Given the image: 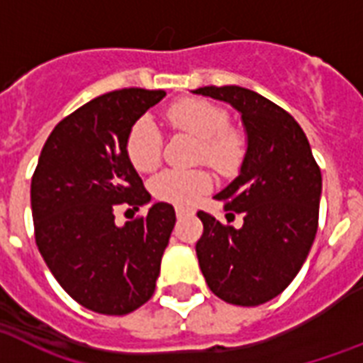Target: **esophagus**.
Instances as JSON below:
<instances>
[{"label": "esophagus", "mask_w": 363, "mask_h": 363, "mask_svg": "<svg viewBox=\"0 0 363 363\" xmlns=\"http://www.w3.org/2000/svg\"><path fill=\"white\" fill-rule=\"evenodd\" d=\"M176 216H178V220H182V218H187V216H195V210H191V208H176Z\"/></svg>", "instance_id": "34e87169"}]
</instances>
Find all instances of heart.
<instances>
[{
	"mask_svg": "<svg viewBox=\"0 0 363 363\" xmlns=\"http://www.w3.org/2000/svg\"><path fill=\"white\" fill-rule=\"evenodd\" d=\"M164 117L174 130L199 140L201 147L196 151V161L206 162L221 174H233L240 168L246 155V138L238 128L229 126V115L221 106L204 98H182L168 106ZM125 151L138 172H151L159 167L162 136L150 117H142L130 126ZM210 187L212 176L202 168H168L151 182V191L157 199L178 206H193Z\"/></svg>",
	"mask_w": 363,
	"mask_h": 363,
	"instance_id": "heart-1",
	"label": "heart"
}]
</instances>
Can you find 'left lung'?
Here are the masks:
<instances>
[{
	"label": "left lung",
	"mask_w": 363,
	"mask_h": 363,
	"mask_svg": "<svg viewBox=\"0 0 363 363\" xmlns=\"http://www.w3.org/2000/svg\"><path fill=\"white\" fill-rule=\"evenodd\" d=\"M195 94L231 104L248 136L240 174L213 199L240 229L199 212L204 233L196 257L208 288L231 305L255 307L288 288L318 229L322 174L297 121L242 86H202Z\"/></svg>",
	"instance_id": "obj_1"
}]
</instances>
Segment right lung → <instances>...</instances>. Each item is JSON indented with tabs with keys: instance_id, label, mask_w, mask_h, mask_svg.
Wrapping results in <instances>:
<instances>
[{
	"instance_id": "add662e5",
	"label": "right lung",
	"mask_w": 363,
	"mask_h": 363,
	"mask_svg": "<svg viewBox=\"0 0 363 363\" xmlns=\"http://www.w3.org/2000/svg\"><path fill=\"white\" fill-rule=\"evenodd\" d=\"M164 91L121 89L55 126L32 178L35 244L67 296L94 313L123 316L155 291L176 223L168 202L115 225V208L151 201L125 151L126 134Z\"/></svg>"
}]
</instances>
